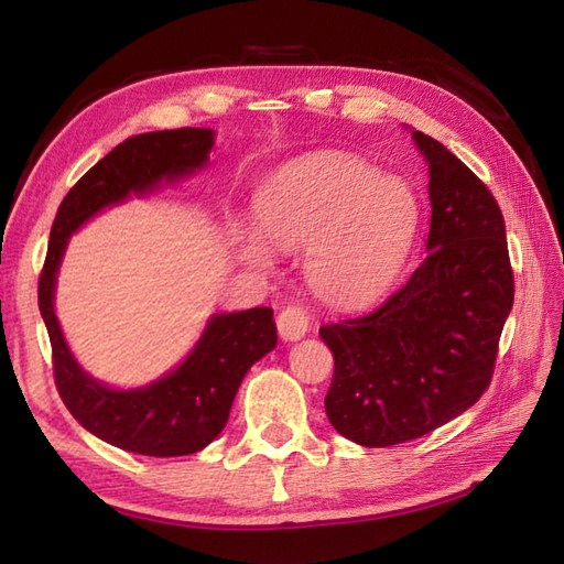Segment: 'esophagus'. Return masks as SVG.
Returning a JSON list of instances; mask_svg holds the SVG:
<instances>
[{"instance_id": "esophagus-1", "label": "esophagus", "mask_w": 564, "mask_h": 564, "mask_svg": "<svg viewBox=\"0 0 564 564\" xmlns=\"http://www.w3.org/2000/svg\"><path fill=\"white\" fill-rule=\"evenodd\" d=\"M275 325H279V334L281 339L285 341H297L303 339L307 329H310V315L303 305H289L281 310L279 319H275Z\"/></svg>"}]
</instances>
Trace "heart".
<instances>
[{"label": "heart", "mask_w": 564, "mask_h": 564, "mask_svg": "<svg viewBox=\"0 0 564 564\" xmlns=\"http://www.w3.org/2000/svg\"><path fill=\"white\" fill-rule=\"evenodd\" d=\"M263 237L307 249L310 281L327 303L364 307L398 279L419 230V200L402 178L382 176L351 154H322L281 174L257 203ZM247 254L267 261L261 237Z\"/></svg>", "instance_id": "heart-1"}]
</instances>
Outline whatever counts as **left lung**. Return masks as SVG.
<instances>
[{
    "instance_id": "left-lung-1",
    "label": "left lung",
    "mask_w": 564,
    "mask_h": 564,
    "mask_svg": "<svg viewBox=\"0 0 564 564\" xmlns=\"http://www.w3.org/2000/svg\"><path fill=\"white\" fill-rule=\"evenodd\" d=\"M429 162L426 259L373 313L325 325L332 426L368 448L429 434L482 398L513 305L505 215L480 178L412 133Z\"/></svg>"
}]
</instances>
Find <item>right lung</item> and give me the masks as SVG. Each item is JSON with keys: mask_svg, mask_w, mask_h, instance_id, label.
I'll return each mask as SVG.
<instances>
[{"mask_svg": "<svg viewBox=\"0 0 564 564\" xmlns=\"http://www.w3.org/2000/svg\"><path fill=\"white\" fill-rule=\"evenodd\" d=\"M210 128H176L123 140L67 191L55 215L39 281V307L53 346V376L69 414L94 436L152 458L191 455L220 434L239 382L279 337L271 307L213 315L196 349L170 376L138 390L106 388L69 354L53 310L55 275L69 235L106 206L194 174L208 162Z\"/></svg>", "mask_w": 564, "mask_h": 564, "instance_id": "right-lung-1", "label": "right lung"}]
</instances>
